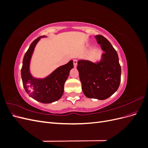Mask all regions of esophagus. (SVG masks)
<instances>
[{"mask_svg": "<svg viewBox=\"0 0 148 148\" xmlns=\"http://www.w3.org/2000/svg\"><path fill=\"white\" fill-rule=\"evenodd\" d=\"M77 63H78V60H77V59H74V60H73L74 67H77Z\"/></svg>", "mask_w": 148, "mask_h": 148, "instance_id": "1", "label": "esophagus"}]
</instances>
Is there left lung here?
<instances>
[{
    "label": "left lung",
    "instance_id": "left-lung-1",
    "mask_svg": "<svg viewBox=\"0 0 148 148\" xmlns=\"http://www.w3.org/2000/svg\"><path fill=\"white\" fill-rule=\"evenodd\" d=\"M104 52L99 62L78 61L77 69L84 95L88 98L104 100L117 91L121 80V66L117 51L102 35L95 36Z\"/></svg>",
    "mask_w": 148,
    "mask_h": 148
}]
</instances>
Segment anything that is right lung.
<instances>
[{
    "label": "right lung",
    "instance_id": "1",
    "mask_svg": "<svg viewBox=\"0 0 148 148\" xmlns=\"http://www.w3.org/2000/svg\"><path fill=\"white\" fill-rule=\"evenodd\" d=\"M46 36L38 38L31 44L23 58L21 75L26 93L37 101L48 104L60 99L63 95L64 84L69 77L70 71L73 68V62L70 60L66 64L58 67L44 78L33 77L29 70L31 56L36 45L40 39Z\"/></svg>",
    "mask_w": 148,
    "mask_h": 148
}]
</instances>
